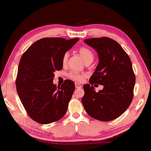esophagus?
Masks as SVG:
<instances>
[{"mask_svg":"<svg viewBox=\"0 0 151 151\" xmlns=\"http://www.w3.org/2000/svg\"><path fill=\"white\" fill-rule=\"evenodd\" d=\"M75 87H76V88H82V86L80 83H75Z\"/></svg>","mask_w":151,"mask_h":151,"instance_id":"34e87169","label":"esophagus"}]
</instances>
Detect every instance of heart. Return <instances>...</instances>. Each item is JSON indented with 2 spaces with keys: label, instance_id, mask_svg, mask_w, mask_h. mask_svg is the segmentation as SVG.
I'll use <instances>...</instances> for the list:
<instances>
[{
  "label": "heart",
  "instance_id": "1",
  "mask_svg": "<svg viewBox=\"0 0 151 151\" xmlns=\"http://www.w3.org/2000/svg\"><path fill=\"white\" fill-rule=\"evenodd\" d=\"M78 52H79V54L81 55V57H82L83 60L85 61L86 63H91L94 58V54L92 50L88 47H86V46H83V47L79 48ZM69 53L68 52H65L64 55H63L62 64L63 65H66ZM68 77L70 78L71 80L75 81L81 82L84 80L85 77H86V75H85L84 74L78 73L77 72L71 71L68 74Z\"/></svg>",
  "mask_w": 151,
  "mask_h": 151
}]
</instances>
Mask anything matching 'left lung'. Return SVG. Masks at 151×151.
<instances>
[{"instance_id":"left-lung-1","label":"left lung","mask_w":151,"mask_h":151,"mask_svg":"<svg viewBox=\"0 0 151 151\" xmlns=\"http://www.w3.org/2000/svg\"><path fill=\"white\" fill-rule=\"evenodd\" d=\"M94 48L99 62L91 76L90 83L83 86L82 103L91 117L103 122L115 120L130 105L133 98L135 76L128 54L117 42L107 37L86 39ZM103 84L96 93L93 85Z\"/></svg>"}]
</instances>
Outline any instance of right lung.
<instances>
[{
	"label": "right lung",
	"instance_id": "right-lung-1",
	"mask_svg": "<svg viewBox=\"0 0 151 151\" xmlns=\"http://www.w3.org/2000/svg\"><path fill=\"white\" fill-rule=\"evenodd\" d=\"M78 40L42 38L21 57L16 79L17 92L28 116L36 122L50 124L66 113L75 85L67 79L57 87L52 81L54 72L63 68V55Z\"/></svg>",
	"mask_w": 151,
	"mask_h": 151
}]
</instances>
